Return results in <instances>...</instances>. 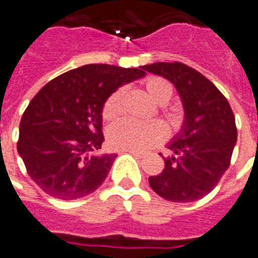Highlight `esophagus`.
Instances as JSON below:
<instances>
[{
    "label": "esophagus",
    "instance_id": "34e87169",
    "mask_svg": "<svg viewBox=\"0 0 258 258\" xmlns=\"http://www.w3.org/2000/svg\"><path fill=\"white\" fill-rule=\"evenodd\" d=\"M126 153H129V154H132V156H135V157H139V159H142L145 154L142 152H138V150H125Z\"/></svg>",
    "mask_w": 258,
    "mask_h": 258
}]
</instances>
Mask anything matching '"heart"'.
<instances>
[{
  "label": "heart",
  "mask_w": 258,
  "mask_h": 258,
  "mask_svg": "<svg viewBox=\"0 0 258 258\" xmlns=\"http://www.w3.org/2000/svg\"><path fill=\"white\" fill-rule=\"evenodd\" d=\"M147 95L157 104H166L173 95V85L161 77H150L145 81ZM123 91L119 88L106 99L102 115L105 119L115 118L120 112ZM166 138V126L161 122H139L120 119L108 129V143L118 150H147L159 145Z\"/></svg>",
  "instance_id": "1"
}]
</instances>
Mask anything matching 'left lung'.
<instances>
[{
  "label": "left lung",
  "instance_id": "obj_1",
  "mask_svg": "<svg viewBox=\"0 0 258 258\" xmlns=\"http://www.w3.org/2000/svg\"><path fill=\"white\" fill-rule=\"evenodd\" d=\"M143 70L173 83L185 113L181 131L167 145L171 156L164 157L163 171L149 177V184L171 202L201 200L230 164L237 140L232 108L205 76L180 61L146 64Z\"/></svg>",
  "mask_w": 258,
  "mask_h": 258
}]
</instances>
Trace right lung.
Masks as SVG:
<instances>
[{"label": "right lung", "instance_id": "obj_1", "mask_svg": "<svg viewBox=\"0 0 258 258\" xmlns=\"http://www.w3.org/2000/svg\"><path fill=\"white\" fill-rule=\"evenodd\" d=\"M145 76L143 67L87 64L53 78L37 92L22 115L17 147L44 192L77 200L105 181L116 154H94L104 142L102 108L119 87Z\"/></svg>", "mask_w": 258, "mask_h": 258}]
</instances>
